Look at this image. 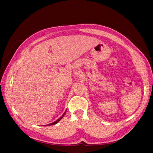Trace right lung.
<instances>
[{
	"mask_svg": "<svg viewBox=\"0 0 153 153\" xmlns=\"http://www.w3.org/2000/svg\"><path fill=\"white\" fill-rule=\"evenodd\" d=\"M65 114H66V112H64V114H63V115H62V116L61 117H60L59 119H58L57 120H56V121H55V122H53V123H50V124H47V125H43V126H51V125H53V124H57L59 121H60V120H61L63 117H64V115H65Z\"/></svg>",
	"mask_w": 153,
	"mask_h": 153,
	"instance_id": "obj_1",
	"label": "right lung"
}]
</instances>
